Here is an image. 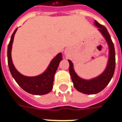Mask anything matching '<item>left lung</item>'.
Segmentation results:
<instances>
[{
	"instance_id": "8db88e82",
	"label": "left lung",
	"mask_w": 122,
	"mask_h": 122,
	"mask_svg": "<svg viewBox=\"0 0 122 122\" xmlns=\"http://www.w3.org/2000/svg\"><path fill=\"white\" fill-rule=\"evenodd\" d=\"M94 24L98 28V30L105 38L109 48V57L108 64L105 71L98 77L90 80H85L79 77L73 69V64L71 60L69 62V73L71 76L73 86L79 92L86 94H94L102 91L109 84L111 78L113 77L115 68V52L114 45L111 40L110 35L103 25L100 24L97 21H94Z\"/></svg>"
}]
</instances>
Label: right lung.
Segmentation results:
<instances>
[{
	"instance_id": "1",
	"label": "right lung",
	"mask_w": 122,
	"mask_h": 122,
	"mask_svg": "<svg viewBox=\"0 0 122 122\" xmlns=\"http://www.w3.org/2000/svg\"><path fill=\"white\" fill-rule=\"evenodd\" d=\"M17 28L13 32L10 42L8 45L7 49V59L8 65L11 73V75L17 84L21 88L27 92L34 95H44L48 94L51 91L54 84V75L58 67L60 62L62 60V55L61 53L58 54L54 58L51 63L49 64L48 68L43 74L36 77H26L22 75L17 71L11 59V48L14 36Z\"/></svg>"
}]
</instances>
